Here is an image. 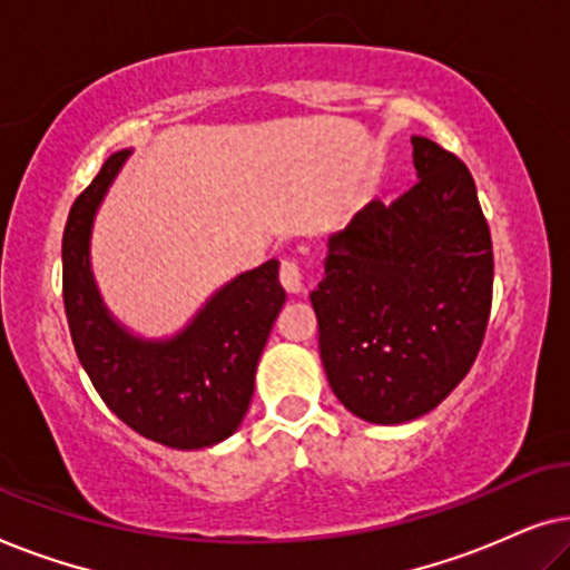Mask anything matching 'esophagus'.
Returning <instances> with one entry per match:
<instances>
[{
	"instance_id": "1",
	"label": "esophagus",
	"mask_w": 570,
	"mask_h": 570,
	"mask_svg": "<svg viewBox=\"0 0 570 570\" xmlns=\"http://www.w3.org/2000/svg\"><path fill=\"white\" fill-rule=\"evenodd\" d=\"M279 283H283L287 293H301L303 291L301 267L293 259H285L283 264H279Z\"/></svg>"
}]
</instances>
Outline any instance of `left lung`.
I'll return each instance as SVG.
<instances>
[{
	"instance_id": "left-lung-1",
	"label": "left lung",
	"mask_w": 570,
	"mask_h": 570,
	"mask_svg": "<svg viewBox=\"0 0 570 570\" xmlns=\"http://www.w3.org/2000/svg\"><path fill=\"white\" fill-rule=\"evenodd\" d=\"M417 184L371 199L330 236L314 293L318 355L337 400L376 425L446 400L480 353L493 301V244L472 174L412 137Z\"/></svg>"
}]
</instances>
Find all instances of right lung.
I'll return each instance as SVG.
<instances>
[{"label":"right lung","mask_w":570,"mask_h":570,"mask_svg":"<svg viewBox=\"0 0 570 570\" xmlns=\"http://www.w3.org/2000/svg\"><path fill=\"white\" fill-rule=\"evenodd\" d=\"M129 155L114 153L69 209L61 238L69 332L85 373L121 423L163 446L207 449L236 433L252 404L256 365L285 303L279 262L217 287L170 337L129 332L108 311L90 267L92 223Z\"/></svg>","instance_id":"add662e5"}]
</instances>
